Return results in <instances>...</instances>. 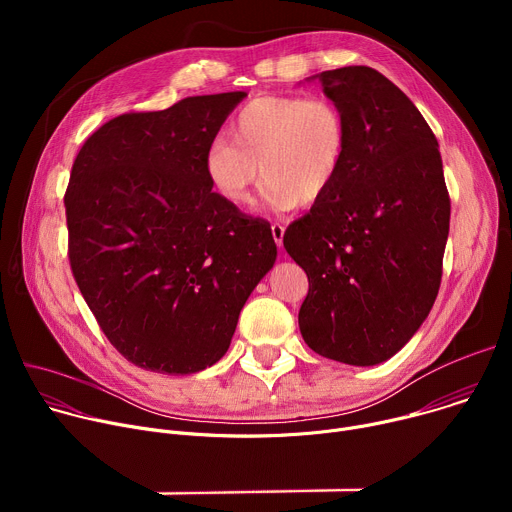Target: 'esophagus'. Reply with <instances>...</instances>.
<instances>
[{
	"mask_svg": "<svg viewBox=\"0 0 512 512\" xmlns=\"http://www.w3.org/2000/svg\"><path fill=\"white\" fill-rule=\"evenodd\" d=\"M271 235H273L275 245L281 249V247H283V235H285V229H283L279 223H273V225H271Z\"/></svg>",
	"mask_w": 512,
	"mask_h": 512,
	"instance_id": "esophagus-1",
	"label": "esophagus"
}]
</instances>
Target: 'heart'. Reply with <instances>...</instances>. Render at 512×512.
<instances>
[{
    "mask_svg": "<svg viewBox=\"0 0 512 512\" xmlns=\"http://www.w3.org/2000/svg\"><path fill=\"white\" fill-rule=\"evenodd\" d=\"M231 139L208 145L210 184L231 206L247 208L263 178V198L277 210L320 202L348 152V121L328 97L275 95L247 103L231 123Z\"/></svg>",
    "mask_w": 512,
    "mask_h": 512,
    "instance_id": "b5f03b06",
    "label": "heart"
}]
</instances>
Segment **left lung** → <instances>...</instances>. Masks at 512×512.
<instances>
[{
	"label": "left lung",
	"instance_id": "1",
	"mask_svg": "<svg viewBox=\"0 0 512 512\" xmlns=\"http://www.w3.org/2000/svg\"><path fill=\"white\" fill-rule=\"evenodd\" d=\"M318 79L346 115L348 152L283 247L310 281L298 316L306 344L371 367L411 340L437 298L450 194L437 139L399 87L369 66Z\"/></svg>",
	"mask_w": 512,
	"mask_h": 512
}]
</instances>
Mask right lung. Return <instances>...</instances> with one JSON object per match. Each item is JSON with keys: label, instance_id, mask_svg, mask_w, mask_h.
Returning <instances> with one entry per match:
<instances>
[{"label": "right lung", "instance_id": "add662e5", "mask_svg": "<svg viewBox=\"0 0 512 512\" xmlns=\"http://www.w3.org/2000/svg\"><path fill=\"white\" fill-rule=\"evenodd\" d=\"M243 91L101 125L64 194L68 259L109 342L135 367L192 375L229 350L277 247L269 223L212 192L204 156Z\"/></svg>", "mask_w": 512, "mask_h": 512}]
</instances>
